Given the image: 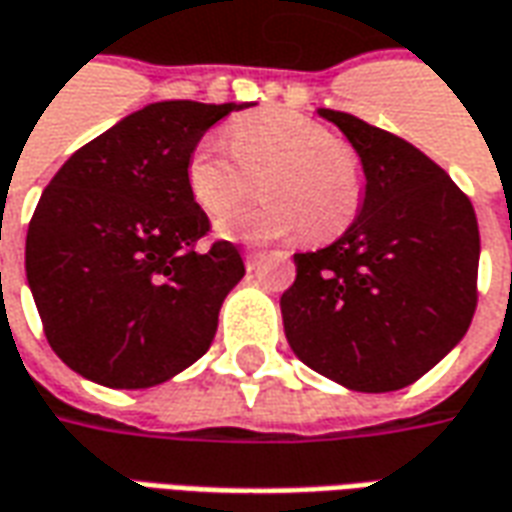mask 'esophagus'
<instances>
[{
	"instance_id": "34e87169",
	"label": "esophagus",
	"mask_w": 512,
	"mask_h": 512,
	"mask_svg": "<svg viewBox=\"0 0 512 512\" xmlns=\"http://www.w3.org/2000/svg\"><path fill=\"white\" fill-rule=\"evenodd\" d=\"M260 260H263V255H260V252H244V263L249 271L260 266Z\"/></svg>"
}]
</instances>
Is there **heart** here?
<instances>
[{
  "label": "heart",
  "instance_id": "heart-1",
  "mask_svg": "<svg viewBox=\"0 0 512 512\" xmlns=\"http://www.w3.org/2000/svg\"><path fill=\"white\" fill-rule=\"evenodd\" d=\"M232 148L221 135H205L191 149L185 180L207 216H221L249 191L260 174V205L235 210L219 221L230 241H280L305 227L307 241H330L355 221L363 202L360 157L335 141L324 124L293 110L252 113L232 124Z\"/></svg>",
  "mask_w": 512,
  "mask_h": 512
}]
</instances>
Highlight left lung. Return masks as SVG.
<instances>
[{"label":"left lung","instance_id":"1","mask_svg":"<svg viewBox=\"0 0 512 512\" xmlns=\"http://www.w3.org/2000/svg\"><path fill=\"white\" fill-rule=\"evenodd\" d=\"M360 157L355 221L296 252L282 293L293 355L349 391H399L463 341L477 307L480 230L452 177L405 138L318 107Z\"/></svg>","mask_w":512,"mask_h":512}]
</instances>
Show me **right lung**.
<instances>
[{
  "label": "right lung",
  "mask_w": 512,
  "mask_h": 512,
  "mask_svg": "<svg viewBox=\"0 0 512 512\" xmlns=\"http://www.w3.org/2000/svg\"><path fill=\"white\" fill-rule=\"evenodd\" d=\"M252 102L169 99L135 110L60 166L27 230L24 268L55 355L105 388H152L210 349L246 274L185 180L213 124Z\"/></svg>",
  "instance_id": "obj_1"
}]
</instances>
